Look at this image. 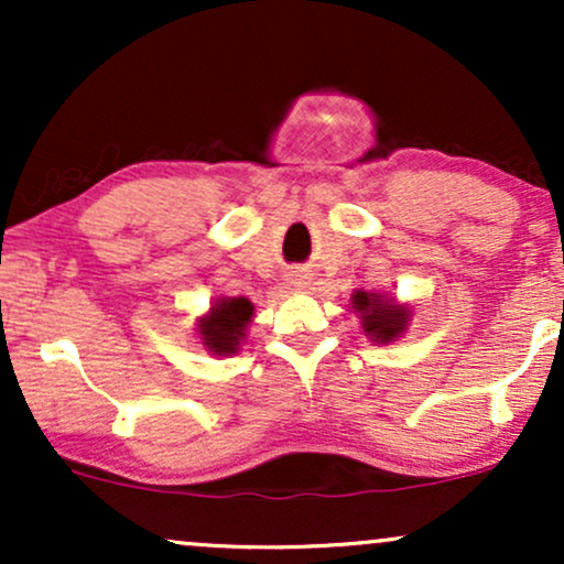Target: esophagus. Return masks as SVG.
<instances>
[{"mask_svg": "<svg viewBox=\"0 0 564 564\" xmlns=\"http://www.w3.org/2000/svg\"><path fill=\"white\" fill-rule=\"evenodd\" d=\"M294 281H296V286H304V275H296Z\"/></svg>", "mask_w": 564, "mask_h": 564, "instance_id": "34e87169", "label": "esophagus"}]
</instances>
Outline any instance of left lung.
I'll list each match as a JSON object with an SVG mask.
<instances>
[{
  "instance_id": "obj_1",
  "label": "left lung",
  "mask_w": 564,
  "mask_h": 564,
  "mask_svg": "<svg viewBox=\"0 0 564 564\" xmlns=\"http://www.w3.org/2000/svg\"><path fill=\"white\" fill-rule=\"evenodd\" d=\"M352 307L355 313H360L364 332L381 345L398 339L405 332L408 318H411V310L405 304H398L392 296L371 294V291H355Z\"/></svg>"
}]
</instances>
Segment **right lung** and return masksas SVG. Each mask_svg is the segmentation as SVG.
<instances>
[{"mask_svg":"<svg viewBox=\"0 0 564 564\" xmlns=\"http://www.w3.org/2000/svg\"><path fill=\"white\" fill-rule=\"evenodd\" d=\"M251 313H254V304L243 296L217 300L215 307L204 318H198V334L204 339V347L215 355L238 352L246 326L251 323Z\"/></svg>","mask_w":564,"mask_h":564,"instance_id":"obj_1","label":"right lung"}]
</instances>
